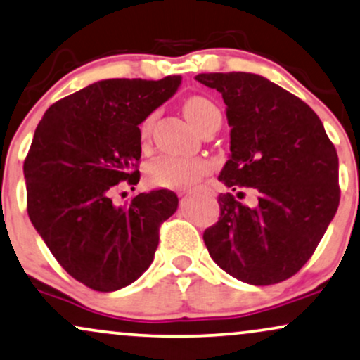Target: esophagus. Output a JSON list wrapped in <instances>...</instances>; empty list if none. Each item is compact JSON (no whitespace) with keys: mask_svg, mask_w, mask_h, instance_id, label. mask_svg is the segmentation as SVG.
<instances>
[{"mask_svg":"<svg viewBox=\"0 0 360 360\" xmlns=\"http://www.w3.org/2000/svg\"><path fill=\"white\" fill-rule=\"evenodd\" d=\"M200 190H202V192H205V193H210L209 188H200ZM195 192H198V190H192V192H188L187 195H192V193H195Z\"/></svg>","mask_w":360,"mask_h":360,"instance_id":"esophagus-1","label":"esophagus"}]
</instances>
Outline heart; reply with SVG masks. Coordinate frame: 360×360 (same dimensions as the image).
Masks as SVG:
<instances>
[{
	"label": "heart",
	"mask_w": 360,
	"mask_h": 360,
	"mask_svg": "<svg viewBox=\"0 0 360 360\" xmlns=\"http://www.w3.org/2000/svg\"><path fill=\"white\" fill-rule=\"evenodd\" d=\"M184 114L190 124L197 131L207 122L221 120V111L212 101L204 96H192L185 101ZM151 129V117H148L139 126L141 139H146ZM209 170V163L202 158H187V156L158 155L146 165V176L156 187L179 188L187 187L200 179Z\"/></svg>",
	"instance_id": "heart-1"
}]
</instances>
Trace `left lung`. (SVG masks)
<instances>
[{"mask_svg":"<svg viewBox=\"0 0 360 360\" xmlns=\"http://www.w3.org/2000/svg\"><path fill=\"white\" fill-rule=\"evenodd\" d=\"M222 94L231 155L219 180L252 189V207L221 193V217L205 229L209 255L249 285L288 280L322 240L340 200L339 156L310 105L271 80L248 72L195 77Z\"/></svg>","mask_w":360,"mask_h":360,"instance_id":"8db88e82","label":"left lung"}]
</instances>
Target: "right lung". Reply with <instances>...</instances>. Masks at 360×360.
Segmentation results:
<instances>
[{
	"label": "right lung",
	"instance_id": "1",
	"mask_svg": "<svg viewBox=\"0 0 360 360\" xmlns=\"http://www.w3.org/2000/svg\"><path fill=\"white\" fill-rule=\"evenodd\" d=\"M180 75L105 79L50 105L25 158L27 209L41 239L72 278L116 291L150 268L160 226L179 207L172 190L114 205L117 184L139 181L138 126L175 94Z\"/></svg>",
	"mask_w": 360,
	"mask_h": 360
}]
</instances>
